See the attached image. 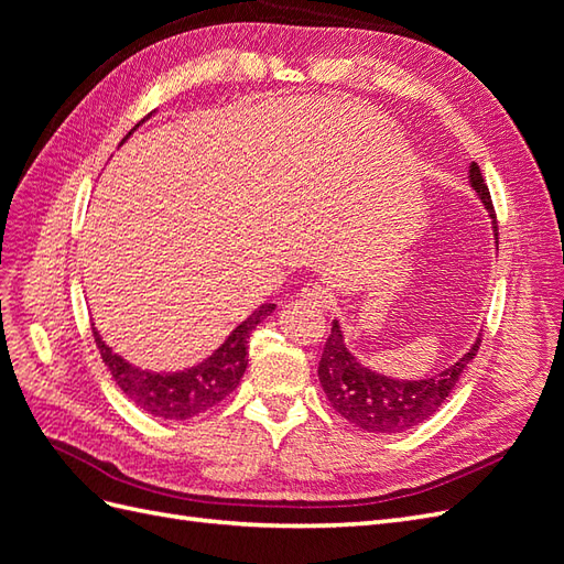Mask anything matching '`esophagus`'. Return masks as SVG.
<instances>
[{"label": "esophagus", "mask_w": 564, "mask_h": 564, "mask_svg": "<svg viewBox=\"0 0 564 564\" xmlns=\"http://www.w3.org/2000/svg\"><path fill=\"white\" fill-rule=\"evenodd\" d=\"M301 299L313 303V305H319V308H332V303H334V296L322 284H317V282L305 284L301 289Z\"/></svg>", "instance_id": "1"}]
</instances>
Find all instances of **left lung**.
Returning a JSON list of instances; mask_svg holds the SVG:
<instances>
[{
  "label": "left lung",
  "instance_id": "left-lung-1",
  "mask_svg": "<svg viewBox=\"0 0 564 564\" xmlns=\"http://www.w3.org/2000/svg\"><path fill=\"white\" fill-rule=\"evenodd\" d=\"M468 178L470 187L482 199L485 209L494 218V235L499 240L497 214H494L489 187L480 174V166L475 162L468 169ZM480 340L482 338H477L464 357H458L452 367L442 369L435 377L421 381H402L390 379L386 373H379L357 362V357L344 344V332L338 327V319H334L332 334L319 357L317 377L332 406L346 421L355 423L357 429L367 433H402L414 429V425L423 423L425 419H431L445 404L449 392L458 383L460 373H464L468 362L477 355Z\"/></svg>",
  "mask_w": 564,
  "mask_h": 564
}]
</instances>
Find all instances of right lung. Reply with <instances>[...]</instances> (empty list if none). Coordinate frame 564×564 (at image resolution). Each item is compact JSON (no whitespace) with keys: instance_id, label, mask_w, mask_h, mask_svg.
<instances>
[{"instance_id":"add662e5","label":"right lung","mask_w":564,"mask_h":564,"mask_svg":"<svg viewBox=\"0 0 564 564\" xmlns=\"http://www.w3.org/2000/svg\"><path fill=\"white\" fill-rule=\"evenodd\" d=\"M272 311H275V303L259 305L242 324H237L230 336L207 357V360H202L199 365L183 371H148L127 362L122 355H117L106 340L100 338L96 327L94 340L100 350V357H104V362L112 373L115 383L122 388L124 395L135 406H141L143 412L152 416L185 421L216 406L240 386V379L245 377L247 369L249 336Z\"/></svg>"}]
</instances>
